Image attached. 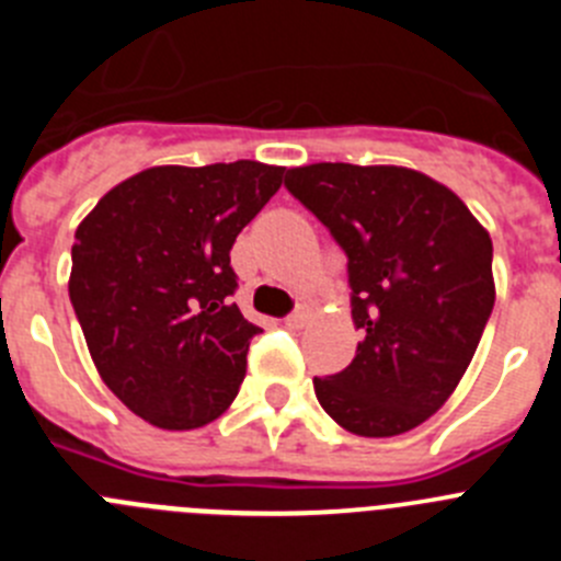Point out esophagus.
Wrapping results in <instances>:
<instances>
[{
	"instance_id": "obj_1",
	"label": "esophagus",
	"mask_w": 561,
	"mask_h": 561,
	"mask_svg": "<svg viewBox=\"0 0 561 561\" xmlns=\"http://www.w3.org/2000/svg\"><path fill=\"white\" fill-rule=\"evenodd\" d=\"M284 323L289 325V329H304V325L309 323V311H295V314L286 317Z\"/></svg>"
}]
</instances>
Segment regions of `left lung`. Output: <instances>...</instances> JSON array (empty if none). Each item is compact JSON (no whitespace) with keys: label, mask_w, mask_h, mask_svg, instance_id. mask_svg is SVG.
<instances>
[{"label":"left lung","mask_w":561,"mask_h":561,"mask_svg":"<svg viewBox=\"0 0 561 561\" xmlns=\"http://www.w3.org/2000/svg\"><path fill=\"white\" fill-rule=\"evenodd\" d=\"M286 187L348 255L362 329L348 368L314 379L317 401L354 435L410 433L455 393L492 314L489 230L413 168L314 162Z\"/></svg>","instance_id":"left-lung-1"}]
</instances>
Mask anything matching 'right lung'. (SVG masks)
I'll use <instances>...</instances> for the list:
<instances>
[{
    "mask_svg": "<svg viewBox=\"0 0 561 561\" xmlns=\"http://www.w3.org/2000/svg\"><path fill=\"white\" fill-rule=\"evenodd\" d=\"M284 171L255 160L146 168L78 225L69 300L89 356L153 427H205L238 396L261 329L230 300V250Z\"/></svg>",
    "mask_w": 561,
    "mask_h": 561,
    "instance_id": "right-lung-1",
    "label": "right lung"
}]
</instances>
